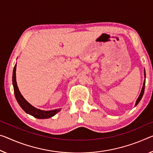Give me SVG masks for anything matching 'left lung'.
Listing matches in <instances>:
<instances>
[{"label":"left lung","mask_w":153,"mask_h":153,"mask_svg":"<svg viewBox=\"0 0 153 153\" xmlns=\"http://www.w3.org/2000/svg\"><path fill=\"white\" fill-rule=\"evenodd\" d=\"M144 77H146V72H145V70H144ZM145 81L144 80V84H143V86H142V91H141V93H140L139 97H138V98L137 99L136 101V103H135V106H136L138 103H139V102L140 101V100H141L142 98V96L143 94H144V88H145Z\"/></svg>","instance_id":"left-lung-1"}]
</instances>
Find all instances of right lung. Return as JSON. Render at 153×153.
Wrapping results in <instances>:
<instances>
[{
	"label": "right lung",
	"instance_id": "add662e5",
	"mask_svg": "<svg viewBox=\"0 0 153 153\" xmlns=\"http://www.w3.org/2000/svg\"><path fill=\"white\" fill-rule=\"evenodd\" d=\"M16 64L13 68V77H12V81H13V86L14 90V94L17 101L20 105V107L23 109L25 112L29 114L34 116V117L39 118V119H44V118H49L54 116L56 114L60 111V109H56V110H53L50 111H45L39 109H37L33 107L32 105H30L24 97L22 95L20 91H19L18 85L16 82Z\"/></svg>",
	"mask_w": 153,
	"mask_h": 153
}]
</instances>
